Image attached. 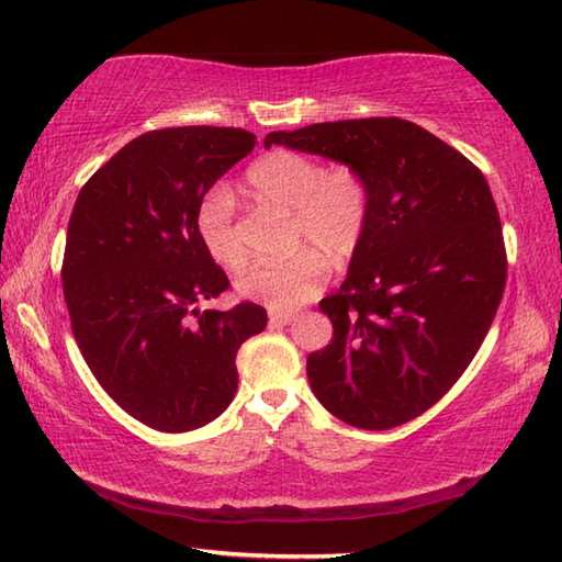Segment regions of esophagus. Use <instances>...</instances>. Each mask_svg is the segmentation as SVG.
<instances>
[{"mask_svg": "<svg viewBox=\"0 0 562 562\" xmlns=\"http://www.w3.org/2000/svg\"><path fill=\"white\" fill-rule=\"evenodd\" d=\"M297 312H270V325H292Z\"/></svg>", "mask_w": 562, "mask_h": 562, "instance_id": "esophagus-1", "label": "esophagus"}]
</instances>
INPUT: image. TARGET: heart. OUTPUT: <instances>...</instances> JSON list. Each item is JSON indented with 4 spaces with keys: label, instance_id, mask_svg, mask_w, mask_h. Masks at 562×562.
Returning a JSON list of instances; mask_svg holds the SVG:
<instances>
[{
    "label": "heart",
    "instance_id": "heart-1",
    "mask_svg": "<svg viewBox=\"0 0 562 562\" xmlns=\"http://www.w3.org/2000/svg\"><path fill=\"white\" fill-rule=\"evenodd\" d=\"M247 183L258 201L292 213L290 245L297 252L278 262H255L235 280L243 297L292 310L325 288L329 262L347 265L372 223V190L359 170L337 166L325 170L319 160L272 150L247 170ZM195 231L205 252L237 270L245 250L235 233V198L225 186H213L198 201Z\"/></svg>",
    "mask_w": 562,
    "mask_h": 562
}]
</instances>
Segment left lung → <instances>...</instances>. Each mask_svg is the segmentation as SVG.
Returning a JSON list of instances; mask_svg holds the SVG:
<instances>
[{
  "mask_svg": "<svg viewBox=\"0 0 562 562\" xmlns=\"http://www.w3.org/2000/svg\"><path fill=\"white\" fill-rule=\"evenodd\" d=\"M288 146L359 170L372 223L341 288L319 302L335 335L307 357L319 404L384 431L431 408L486 339L506 288L496 201L479 168L404 119L272 131Z\"/></svg>",
  "mask_w": 562,
  "mask_h": 562,
  "instance_id": "1",
  "label": "left lung"
}]
</instances>
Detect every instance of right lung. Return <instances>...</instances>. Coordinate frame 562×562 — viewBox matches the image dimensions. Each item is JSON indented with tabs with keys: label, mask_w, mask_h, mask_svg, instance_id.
<instances>
[{
	"label": "right lung",
	"mask_w": 562,
	"mask_h": 562,
	"mask_svg": "<svg viewBox=\"0 0 562 562\" xmlns=\"http://www.w3.org/2000/svg\"><path fill=\"white\" fill-rule=\"evenodd\" d=\"M255 144L243 128L150 131L76 198L61 268L76 345L150 429L193 431L221 416L237 392V349L268 325L252 302L198 307L231 288L198 237V201Z\"/></svg>",
	"instance_id": "add662e5"
}]
</instances>
